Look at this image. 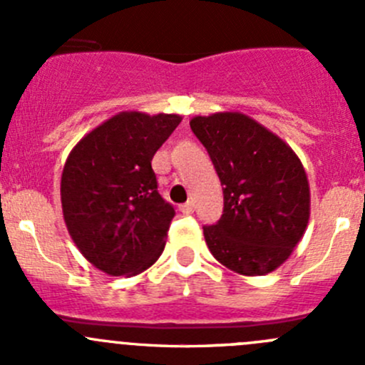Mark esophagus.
<instances>
[{
  "label": "esophagus",
  "mask_w": 365,
  "mask_h": 365,
  "mask_svg": "<svg viewBox=\"0 0 365 365\" xmlns=\"http://www.w3.org/2000/svg\"><path fill=\"white\" fill-rule=\"evenodd\" d=\"M180 212L185 213V215H190V213L194 212V203H192V201H187V203L180 205Z\"/></svg>",
  "instance_id": "34e87169"
}]
</instances>
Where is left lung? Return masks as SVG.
<instances>
[{"label": "left lung", "instance_id": "8db88e82", "mask_svg": "<svg viewBox=\"0 0 365 365\" xmlns=\"http://www.w3.org/2000/svg\"><path fill=\"white\" fill-rule=\"evenodd\" d=\"M190 128L208 150L224 194V213L205 226L212 256L240 275L281 267L304 237L311 190L298 155L244 113L194 116Z\"/></svg>", "mask_w": 365, "mask_h": 365}]
</instances>
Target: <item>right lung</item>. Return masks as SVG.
Returning <instances> with one entry per match:
<instances>
[{
	"label": "right lung",
	"mask_w": 365,
	"mask_h": 365,
	"mask_svg": "<svg viewBox=\"0 0 365 365\" xmlns=\"http://www.w3.org/2000/svg\"><path fill=\"white\" fill-rule=\"evenodd\" d=\"M180 114L123 111L88 132L61 173V208L79 252L108 275H138L164 251L175 210L157 190L152 159Z\"/></svg>",
	"instance_id": "add662e5"
}]
</instances>
